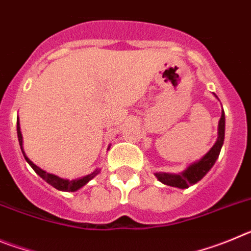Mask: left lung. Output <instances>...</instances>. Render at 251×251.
Segmentation results:
<instances>
[{
	"label": "left lung",
	"instance_id": "left-lung-1",
	"mask_svg": "<svg viewBox=\"0 0 251 251\" xmlns=\"http://www.w3.org/2000/svg\"><path fill=\"white\" fill-rule=\"evenodd\" d=\"M224 137H225V114H224L223 110L220 122H219V137H217V141L214 145V147L208 151L200 161L190 166V167H188L185 172H182V174H156V177L162 183H165V185L167 186H172V187L187 188L190 187V186L195 185V183L199 182V181L207 174L208 171L211 170L212 166L215 165L217 157L220 154L221 147H223Z\"/></svg>",
	"mask_w": 251,
	"mask_h": 251
}]
</instances>
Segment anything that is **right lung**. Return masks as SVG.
Returning a JSON list of instances; mask_svg holds the SVG:
<instances>
[{
    "label": "right lung",
    "mask_w": 251,
    "mask_h": 251,
    "mask_svg": "<svg viewBox=\"0 0 251 251\" xmlns=\"http://www.w3.org/2000/svg\"><path fill=\"white\" fill-rule=\"evenodd\" d=\"M17 137H19L20 146H22V136H21V132H20L19 119H17ZM22 153H24V151H22ZM24 156H25V154H24ZM25 159L28 162V165L34 168L35 172H36V174L39 175L41 178L45 179L46 182L50 183L52 187H55L56 190H60V191H69V192L76 191V190H79V188L83 187L84 185H86V183L89 182L90 179L94 178V177L99 174V170H97V171H94L93 174L88 175V176H84L79 179H73V181H69V179L60 178V177L55 176V175L48 174V172H45V171H43L41 168L37 167L36 165H34V163H32V162H31L26 156H25Z\"/></svg>",
    "instance_id": "1"
}]
</instances>
